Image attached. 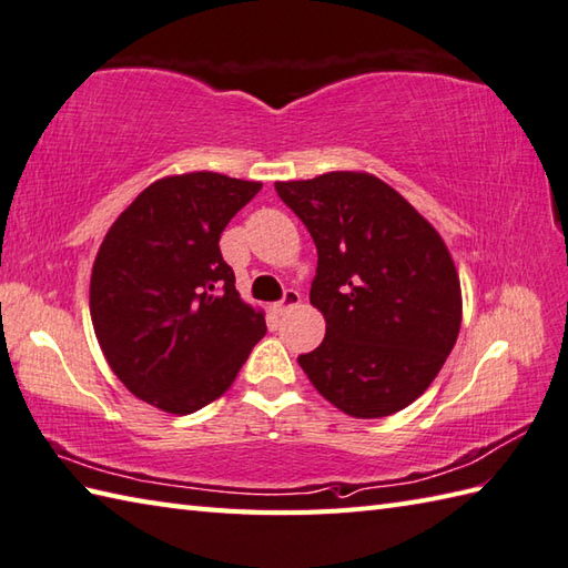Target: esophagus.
<instances>
[{
  "label": "esophagus",
  "mask_w": 568,
  "mask_h": 568,
  "mask_svg": "<svg viewBox=\"0 0 568 568\" xmlns=\"http://www.w3.org/2000/svg\"><path fill=\"white\" fill-rule=\"evenodd\" d=\"M300 300H303V297H300L297 291H285L281 303H275V312H277V315H285V312H291L293 307L300 305Z\"/></svg>",
  "instance_id": "esophagus-1"
}]
</instances>
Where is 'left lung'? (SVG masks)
<instances>
[{
	"mask_svg": "<svg viewBox=\"0 0 568 568\" xmlns=\"http://www.w3.org/2000/svg\"><path fill=\"white\" fill-rule=\"evenodd\" d=\"M317 246L310 303L327 334L297 356L342 413H400L437 378L462 327V285L425 216L376 175L334 171L275 183Z\"/></svg>",
	"mask_w": 568,
	"mask_h": 568,
	"instance_id": "left-lung-1",
	"label": "left lung"
}]
</instances>
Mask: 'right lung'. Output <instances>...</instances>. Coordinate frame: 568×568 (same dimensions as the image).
Here are the masks:
<instances>
[{"instance_id": "right-lung-1", "label": "right lung", "mask_w": 568, "mask_h": 568, "mask_svg": "<svg viewBox=\"0 0 568 568\" xmlns=\"http://www.w3.org/2000/svg\"><path fill=\"white\" fill-rule=\"evenodd\" d=\"M261 183L222 173L155 180L106 232L90 277V315L106 364L139 400L171 415L210 405L265 334L220 251Z\"/></svg>"}]
</instances>
